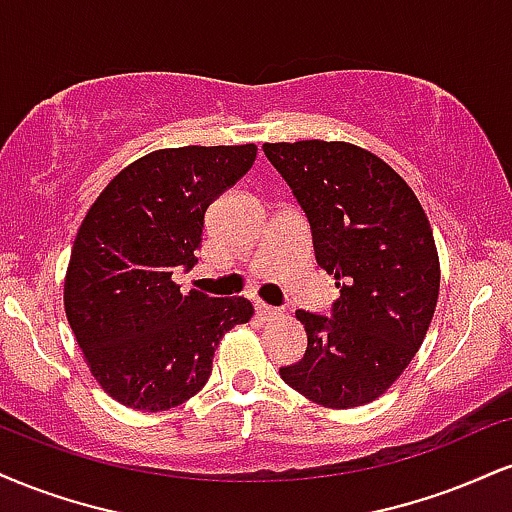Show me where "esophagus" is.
<instances>
[{
    "mask_svg": "<svg viewBox=\"0 0 512 512\" xmlns=\"http://www.w3.org/2000/svg\"><path fill=\"white\" fill-rule=\"evenodd\" d=\"M257 315H260L262 319H272V317H279L281 312L267 303H257Z\"/></svg>",
    "mask_w": 512,
    "mask_h": 512,
    "instance_id": "34e87169",
    "label": "esophagus"
}]
</instances>
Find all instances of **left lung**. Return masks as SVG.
<instances>
[{"label": "left lung", "mask_w": 512, "mask_h": 512, "mask_svg": "<svg viewBox=\"0 0 512 512\" xmlns=\"http://www.w3.org/2000/svg\"><path fill=\"white\" fill-rule=\"evenodd\" d=\"M312 229L317 264L336 279L334 319L298 310L307 350L281 379L324 408L372 403L420 350L441 267L427 214L374 152L341 140L264 143Z\"/></svg>", "instance_id": "left-lung-1"}]
</instances>
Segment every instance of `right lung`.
I'll return each instance as SVG.
<instances>
[{
    "label": "right lung",
    "instance_id": "right-lung-1",
    "mask_svg": "<svg viewBox=\"0 0 512 512\" xmlns=\"http://www.w3.org/2000/svg\"><path fill=\"white\" fill-rule=\"evenodd\" d=\"M257 145L155 150L121 169L97 195L73 240L64 310L83 360L107 396L159 412L193 398L212 374L226 331L250 322L245 298L181 293L209 202L233 186Z\"/></svg>",
    "mask_w": 512,
    "mask_h": 512
}]
</instances>
